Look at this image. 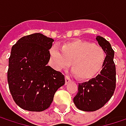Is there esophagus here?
I'll return each instance as SVG.
<instances>
[{"instance_id":"34e87169","label":"esophagus","mask_w":126,"mask_h":126,"mask_svg":"<svg viewBox=\"0 0 126 126\" xmlns=\"http://www.w3.org/2000/svg\"><path fill=\"white\" fill-rule=\"evenodd\" d=\"M65 84H68V83H69L71 81V79H70V77H68V76H65Z\"/></svg>"}]
</instances>
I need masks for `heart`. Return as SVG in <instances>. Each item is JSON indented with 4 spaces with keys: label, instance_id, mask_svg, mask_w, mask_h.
Wrapping results in <instances>:
<instances>
[{
    "label": "heart",
    "instance_id": "obj_1",
    "mask_svg": "<svg viewBox=\"0 0 126 126\" xmlns=\"http://www.w3.org/2000/svg\"><path fill=\"white\" fill-rule=\"evenodd\" d=\"M49 63L56 70L68 67L71 62L72 71L81 79L96 76L102 69L107 58L106 51L99 45L83 40L64 44L60 49L52 46L49 52Z\"/></svg>",
    "mask_w": 126,
    "mask_h": 126
}]
</instances>
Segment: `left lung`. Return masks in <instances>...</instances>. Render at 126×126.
<instances>
[{
	"label": "left lung",
	"instance_id": "1",
	"mask_svg": "<svg viewBox=\"0 0 126 126\" xmlns=\"http://www.w3.org/2000/svg\"><path fill=\"white\" fill-rule=\"evenodd\" d=\"M98 44L107 53L105 63L95 78L79 83L78 93L74 98L76 107L82 111L93 112L99 110L109 101L116 88V68L114 63V52L108 41L98 36Z\"/></svg>",
	"mask_w": 126,
	"mask_h": 126
}]
</instances>
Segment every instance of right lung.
<instances>
[{
	"instance_id": "add662e5",
	"label": "right lung",
	"mask_w": 126,
	"mask_h": 126,
	"mask_svg": "<svg viewBox=\"0 0 126 126\" xmlns=\"http://www.w3.org/2000/svg\"><path fill=\"white\" fill-rule=\"evenodd\" d=\"M52 38L33 33L19 39L12 48L7 79L15 103L22 109L41 112L49 107L65 77L47 63Z\"/></svg>"
}]
</instances>
